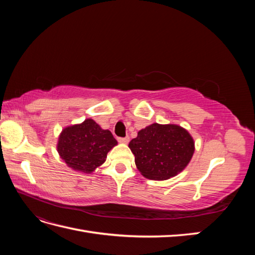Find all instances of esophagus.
<instances>
[{
    "instance_id": "1",
    "label": "esophagus",
    "mask_w": 255,
    "mask_h": 255,
    "mask_svg": "<svg viewBox=\"0 0 255 255\" xmlns=\"http://www.w3.org/2000/svg\"><path fill=\"white\" fill-rule=\"evenodd\" d=\"M128 140H129V137H128V136H127V137H125V138H118V141H119L120 143H128Z\"/></svg>"
}]
</instances>
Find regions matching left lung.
<instances>
[{
  "label": "left lung",
  "instance_id": "8db88e82",
  "mask_svg": "<svg viewBox=\"0 0 255 255\" xmlns=\"http://www.w3.org/2000/svg\"><path fill=\"white\" fill-rule=\"evenodd\" d=\"M139 172L149 180H168L182 172L194 155L195 141L177 125H152L129 141Z\"/></svg>",
  "mask_w": 255,
  "mask_h": 255
}]
</instances>
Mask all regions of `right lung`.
Masks as SVG:
<instances>
[{
    "label": "right lung",
    "mask_w": 255,
    "mask_h": 255,
    "mask_svg": "<svg viewBox=\"0 0 255 255\" xmlns=\"http://www.w3.org/2000/svg\"><path fill=\"white\" fill-rule=\"evenodd\" d=\"M117 144L111 130L103 129L95 120L88 118L61 130L56 148L69 168L91 173L105 163L107 153Z\"/></svg>",
    "instance_id": "right-lung-1"
}]
</instances>
